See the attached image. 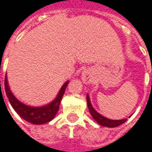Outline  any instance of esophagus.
Listing matches in <instances>:
<instances>
[{
    "mask_svg": "<svg viewBox=\"0 0 152 152\" xmlns=\"http://www.w3.org/2000/svg\"><path fill=\"white\" fill-rule=\"evenodd\" d=\"M82 80L84 83L88 84L91 82V77H90V74L89 72H83V76H82Z\"/></svg>",
    "mask_w": 152,
    "mask_h": 152,
    "instance_id": "obj_1",
    "label": "esophagus"
}]
</instances>
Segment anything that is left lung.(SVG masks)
Masks as SVG:
<instances>
[{"label":"left lung","mask_w":152,"mask_h":152,"mask_svg":"<svg viewBox=\"0 0 152 152\" xmlns=\"http://www.w3.org/2000/svg\"><path fill=\"white\" fill-rule=\"evenodd\" d=\"M87 104H88V108L90 110V115L94 118V120L99 124L100 125L104 126V127H109V128H114V127H117L121 124H123L124 123L126 122V119H121V120H111L109 118H106L104 116H102L101 114H99L91 105L90 100V96L87 94Z\"/></svg>","instance_id":"1"}]
</instances>
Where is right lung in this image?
I'll list each match as a JSON object with an SVG mask.
<instances>
[{
	"mask_svg": "<svg viewBox=\"0 0 152 152\" xmlns=\"http://www.w3.org/2000/svg\"><path fill=\"white\" fill-rule=\"evenodd\" d=\"M68 83L69 81L62 85L57 96L50 104L42 107H31L21 103L13 95L7 83V76H5V82H4L6 95L14 110L21 118L33 124H43L48 123L55 117L57 111L59 110V105L61 103L62 96L65 92L66 87L68 86Z\"/></svg>",
	"mask_w": 152,
	"mask_h": 152,
	"instance_id": "add662e5",
	"label": "right lung"
}]
</instances>
